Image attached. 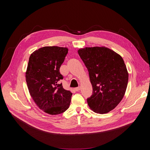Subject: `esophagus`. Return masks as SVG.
<instances>
[{
    "label": "esophagus",
    "mask_w": 150,
    "mask_h": 150,
    "mask_svg": "<svg viewBox=\"0 0 150 150\" xmlns=\"http://www.w3.org/2000/svg\"><path fill=\"white\" fill-rule=\"evenodd\" d=\"M81 90V87H76V88H75V90L76 91H79Z\"/></svg>",
    "instance_id": "1"
}]
</instances>
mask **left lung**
Returning a JSON list of instances; mask_svg holds the SVG:
<instances>
[{"label": "left lung", "mask_w": 150, "mask_h": 150, "mask_svg": "<svg viewBox=\"0 0 150 150\" xmlns=\"http://www.w3.org/2000/svg\"><path fill=\"white\" fill-rule=\"evenodd\" d=\"M78 54L87 67L93 87L87 98L91 109L100 114L114 109L122 100L128 82V73L122 57L106 47H85Z\"/></svg>", "instance_id": "1"}]
</instances>
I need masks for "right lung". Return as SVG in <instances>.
Wrapping results in <instances>:
<instances>
[{
	"mask_svg": "<svg viewBox=\"0 0 150 150\" xmlns=\"http://www.w3.org/2000/svg\"><path fill=\"white\" fill-rule=\"evenodd\" d=\"M68 53L66 47H43L29 59L25 77L30 94L39 108L50 115L62 113L70 105L72 94L59 83L63 78L60 68Z\"/></svg>",
	"mask_w": 150,
	"mask_h": 150,
	"instance_id": "add662e5",
	"label": "right lung"
}]
</instances>
